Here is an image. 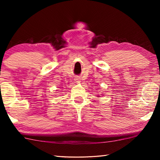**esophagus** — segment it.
I'll return each mask as SVG.
<instances>
[{
	"label": "esophagus",
	"instance_id": "34e87169",
	"mask_svg": "<svg viewBox=\"0 0 160 160\" xmlns=\"http://www.w3.org/2000/svg\"><path fill=\"white\" fill-rule=\"evenodd\" d=\"M80 80V79H79V78H77L76 79H75V81H77V82H78V81Z\"/></svg>",
	"mask_w": 160,
	"mask_h": 160
}]
</instances>
